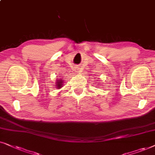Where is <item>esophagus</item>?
Wrapping results in <instances>:
<instances>
[{"mask_svg":"<svg viewBox=\"0 0 155 155\" xmlns=\"http://www.w3.org/2000/svg\"><path fill=\"white\" fill-rule=\"evenodd\" d=\"M75 71L77 72V73H79V72L81 71H80V69L79 67H75Z\"/></svg>","mask_w":155,"mask_h":155,"instance_id":"34e87169","label":"esophagus"}]
</instances>
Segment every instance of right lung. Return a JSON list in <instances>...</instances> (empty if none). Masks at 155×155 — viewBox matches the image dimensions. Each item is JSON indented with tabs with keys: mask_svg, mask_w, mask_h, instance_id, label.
Listing matches in <instances>:
<instances>
[{
	"mask_svg": "<svg viewBox=\"0 0 155 155\" xmlns=\"http://www.w3.org/2000/svg\"><path fill=\"white\" fill-rule=\"evenodd\" d=\"M62 83H63L62 81H59H59H58V84H57V86H58L59 88H60L61 85H63Z\"/></svg>",
	"mask_w": 155,
	"mask_h": 155,
	"instance_id": "obj_1",
	"label": "right lung"
}]
</instances>
